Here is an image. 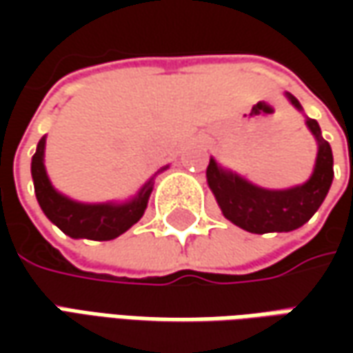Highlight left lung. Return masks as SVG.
I'll list each match as a JSON object with an SVG mask.
<instances>
[{
  "label": "left lung",
  "instance_id": "1",
  "mask_svg": "<svg viewBox=\"0 0 353 353\" xmlns=\"http://www.w3.org/2000/svg\"><path fill=\"white\" fill-rule=\"evenodd\" d=\"M287 98L296 110H303L299 100L289 92ZM306 125L316 137L319 153L310 179L301 186H292L287 190H267L251 184L232 170L218 167V163L210 159L206 169L208 186L216 196L218 206L222 208V214L232 224L251 234L292 232L314 216L330 190L334 159L330 143L322 139L319 121L306 117Z\"/></svg>",
  "mask_w": 353,
  "mask_h": 353
}]
</instances>
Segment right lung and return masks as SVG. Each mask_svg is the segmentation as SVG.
I'll return each instance as SVG.
<instances>
[{
    "instance_id": "right-lung-1",
    "label": "right lung",
    "mask_w": 353,
    "mask_h": 353,
    "mask_svg": "<svg viewBox=\"0 0 353 353\" xmlns=\"http://www.w3.org/2000/svg\"><path fill=\"white\" fill-rule=\"evenodd\" d=\"M45 143L47 137H41L37 145L33 161H31V174H33L34 194L39 206L45 216L54 225H59L66 236L86 237L96 241H108L128 232L133 224L141 220L143 212L153 190V179L143 184V188L135 196L123 204H82L70 198L62 196L52 188L45 170ZM165 170V169H163Z\"/></svg>"
}]
</instances>
